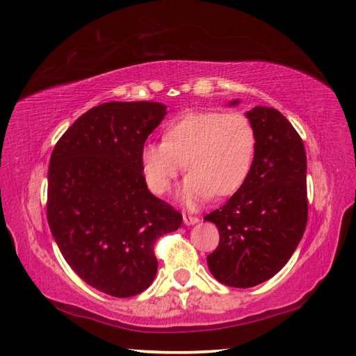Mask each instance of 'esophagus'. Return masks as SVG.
Segmentation results:
<instances>
[{
  "label": "esophagus",
  "instance_id": "1",
  "mask_svg": "<svg viewBox=\"0 0 356 356\" xmlns=\"http://www.w3.org/2000/svg\"><path fill=\"white\" fill-rule=\"evenodd\" d=\"M184 222H185V225L191 226V225H195V223L199 222V217H195V216H190V214H184Z\"/></svg>",
  "mask_w": 356,
  "mask_h": 356
}]
</instances>
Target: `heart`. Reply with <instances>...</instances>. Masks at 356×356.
<instances>
[{
  "label": "heart",
  "mask_w": 356,
  "mask_h": 356,
  "mask_svg": "<svg viewBox=\"0 0 356 356\" xmlns=\"http://www.w3.org/2000/svg\"><path fill=\"white\" fill-rule=\"evenodd\" d=\"M257 153V133L240 111H194L170 120L162 143L140 149L149 191L163 195L182 171L188 174L180 197L195 207L211 195L228 197L245 185Z\"/></svg>",
  "instance_id": "1"
}]
</instances>
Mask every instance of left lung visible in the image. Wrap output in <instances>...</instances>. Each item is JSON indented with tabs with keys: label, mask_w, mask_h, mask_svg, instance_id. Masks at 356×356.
I'll use <instances>...</instances> for the list:
<instances>
[{
	"label": "left lung",
	"mask_w": 356,
	"mask_h": 356,
	"mask_svg": "<svg viewBox=\"0 0 356 356\" xmlns=\"http://www.w3.org/2000/svg\"><path fill=\"white\" fill-rule=\"evenodd\" d=\"M246 116L257 133L251 174L223 207L205 216L220 236L208 255L211 274L243 289L284 266L307 225L306 151L300 134L275 108L255 107Z\"/></svg>",
	"instance_id": "1"
}]
</instances>
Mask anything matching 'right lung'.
<instances>
[{"label":"right lung","instance_id":"obj_1","mask_svg":"<svg viewBox=\"0 0 356 356\" xmlns=\"http://www.w3.org/2000/svg\"><path fill=\"white\" fill-rule=\"evenodd\" d=\"M159 102H105L84 113L50 157L47 220L70 268L95 289L127 298L157 272V238L182 214L148 191L140 149L162 122Z\"/></svg>","mask_w":356,"mask_h":356}]
</instances>
